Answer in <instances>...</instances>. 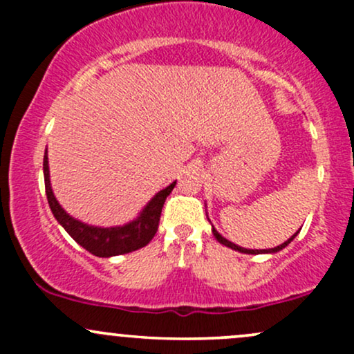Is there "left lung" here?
Masks as SVG:
<instances>
[{
	"instance_id": "left-lung-1",
	"label": "left lung",
	"mask_w": 354,
	"mask_h": 354,
	"mask_svg": "<svg viewBox=\"0 0 354 354\" xmlns=\"http://www.w3.org/2000/svg\"><path fill=\"white\" fill-rule=\"evenodd\" d=\"M213 234H214V238L218 239L219 243H221V245H225V246H228V248H231V250H236V251H239V253H246V254H259V253H276V251H279V250H283L284 246H288L290 245L291 241H293V238L296 236V234L298 233H295L293 236H291L290 239H288V241H284L283 245H279V246H276V248H271V250H246V248H241V246H236L234 245V243H231V241H228V239L226 238H223L221 234L218 233L216 230L213 228Z\"/></svg>"
}]
</instances>
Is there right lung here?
Here are the masks:
<instances>
[{
	"instance_id": "add662e5",
	"label": "right lung",
	"mask_w": 354,
	"mask_h": 354,
	"mask_svg": "<svg viewBox=\"0 0 354 354\" xmlns=\"http://www.w3.org/2000/svg\"><path fill=\"white\" fill-rule=\"evenodd\" d=\"M43 171H44V188H46V198L50 203V208L58 219V223L68 231V234L75 239L78 245L91 254L100 256V258H109V256L131 253V251L140 250L151 241L158 231L160 225L161 209L166 201V196L171 193L176 181H173L168 188L161 189L148 206L140 214V218L135 221L128 223L124 226H116V228H96V226H88L78 219L71 218L59 206L56 201L55 194L51 191L50 185V166H48V156L44 154L43 160Z\"/></svg>"
}]
</instances>
